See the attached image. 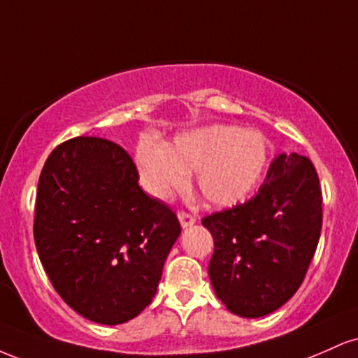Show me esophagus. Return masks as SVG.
Returning <instances> with one entry per match:
<instances>
[{
  "mask_svg": "<svg viewBox=\"0 0 358 358\" xmlns=\"http://www.w3.org/2000/svg\"><path fill=\"white\" fill-rule=\"evenodd\" d=\"M178 220H180V224H182L183 229L190 227V225H193V224H195V222H196V219L192 215V213L183 212V210L178 212Z\"/></svg>",
  "mask_w": 358,
  "mask_h": 358,
  "instance_id": "1",
  "label": "esophagus"
}]
</instances>
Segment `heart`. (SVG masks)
Wrapping results in <instances>:
<instances>
[{
	"instance_id": "1",
	"label": "heart",
	"mask_w": 358,
	"mask_h": 358,
	"mask_svg": "<svg viewBox=\"0 0 358 358\" xmlns=\"http://www.w3.org/2000/svg\"><path fill=\"white\" fill-rule=\"evenodd\" d=\"M269 156V141L259 131L213 124L178 134L168 146L143 141L136 166L143 187L155 199H168L190 171H196V188L203 199L232 207L256 190Z\"/></svg>"
}]
</instances>
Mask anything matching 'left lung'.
Listing matches in <instances>:
<instances>
[{
  "label": "left lung",
  "instance_id": "left-lung-1",
  "mask_svg": "<svg viewBox=\"0 0 358 358\" xmlns=\"http://www.w3.org/2000/svg\"><path fill=\"white\" fill-rule=\"evenodd\" d=\"M322 188L313 163L281 153L248 202L202 219L213 237L208 276L234 315L276 311L301 286L322 232Z\"/></svg>",
  "mask_w": 358,
  "mask_h": 358
}]
</instances>
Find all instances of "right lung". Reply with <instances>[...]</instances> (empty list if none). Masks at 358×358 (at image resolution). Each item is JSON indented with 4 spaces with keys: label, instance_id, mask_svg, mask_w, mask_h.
<instances>
[{
    "label": "right lung",
    "instance_id": "obj_1",
    "mask_svg": "<svg viewBox=\"0 0 358 358\" xmlns=\"http://www.w3.org/2000/svg\"><path fill=\"white\" fill-rule=\"evenodd\" d=\"M116 143L79 136L52 151L40 173L34 236L60 298L101 324L133 320L153 299L182 227L138 185Z\"/></svg>",
    "mask_w": 358,
    "mask_h": 358
}]
</instances>
